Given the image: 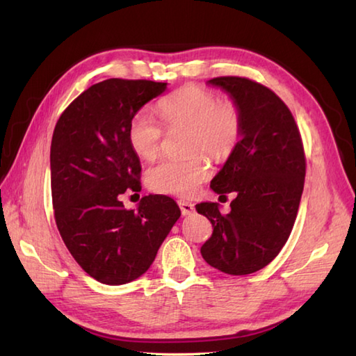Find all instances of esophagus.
I'll return each mask as SVG.
<instances>
[{"label": "esophagus", "mask_w": 356, "mask_h": 356, "mask_svg": "<svg viewBox=\"0 0 356 356\" xmlns=\"http://www.w3.org/2000/svg\"><path fill=\"white\" fill-rule=\"evenodd\" d=\"M179 207H180V211H182V216H190L194 213V205L191 202L179 200Z\"/></svg>", "instance_id": "1"}]
</instances>
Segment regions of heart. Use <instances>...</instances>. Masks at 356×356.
I'll return each mask as SVG.
<instances>
[{
  "label": "heart",
  "instance_id": "heart-1",
  "mask_svg": "<svg viewBox=\"0 0 356 356\" xmlns=\"http://www.w3.org/2000/svg\"><path fill=\"white\" fill-rule=\"evenodd\" d=\"M162 122L168 127H188V149L195 153L186 159H163L147 172L151 191L171 195H193L211 174L203 151L216 161H226L243 136V116L237 104L220 101L214 92L186 84L157 104ZM163 128L148 111L140 110L128 124V143L136 156L153 161L159 154Z\"/></svg>",
  "mask_w": 356,
  "mask_h": 356
}]
</instances>
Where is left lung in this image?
<instances>
[{
  "label": "left lung",
  "mask_w": 356,
  "mask_h": 356,
  "mask_svg": "<svg viewBox=\"0 0 356 356\" xmlns=\"http://www.w3.org/2000/svg\"><path fill=\"white\" fill-rule=\"evenodd\" d=\"M238 105L243 136L211 180L217 194L236 193L231 213L217 203L195 205L213 225L200 248L205 261L229 275H248L275 259L291 236L306 176L303 140L291 110L270 88L248 78L218 76Z\"/></svg>",
  "instance_id": "left-lung-1"
}]
</instances>
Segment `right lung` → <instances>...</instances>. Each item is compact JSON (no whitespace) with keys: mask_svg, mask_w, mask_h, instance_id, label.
<instances>
[{"mask_svg":"<svg viewBox=\"0 0 356 356\" xmlns=\"http://www.w3.org/2000/svg\"><path fill=\"white\" fill-rule=\"evenodd\" d=\"M166 82L111 78L82 92L53 131L51 202L58 231L72 257L99 283L119 286L145 274L180 217L166 195H145L138 211L120 194L140 191V162L128 124Z\"/></svg>","mask_w":356,"mask_h":356,"instance_id":"1","label":"right lung"}]
</instances>
